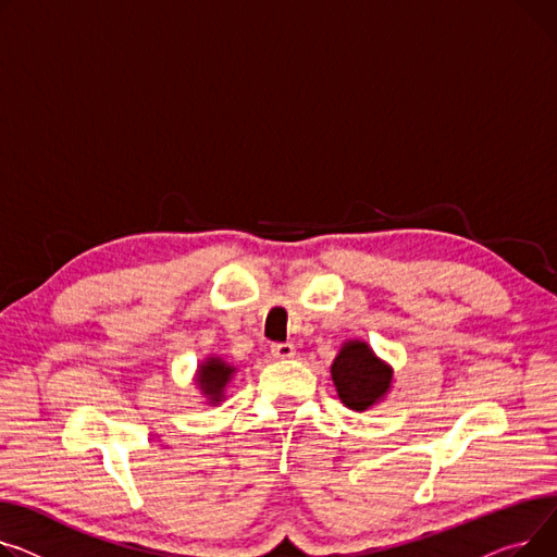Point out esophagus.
I'll list each match as a JSON object with an SVG mask.
<instances>
[{
  "label": "esophagus",
  "mask_w": 557,
  "mask_h": 557,
  "mask_svg": "<svg viewBox=\"0 0 557 557\" xmlns=\"http://www.w3.org/2000/svg\"><path fill=\"white\" fill-rule=\"evenodd\" d=\"M272 355L276 359H289L297 355V348H294L292 342H278V344H272Z\"/></svg>",
  "instance_id": "34e87169"
}]
</instances>
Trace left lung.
Returning <instances> with one entry per match:
<instances>
[{
	"mask_svg": "<svg viewBox=\"0 0 557 557\" xmlns=\"http://www.w3.org/2000/svg\"><path fill=\"white\" fill-rule=\"evenodd\" d=\"M331 373L342 403L355 411L377 403L391 384V369L364 342H348L335 357Z\"/></svg>",
	"mask_w": 557,
	"mask_h": 557,
	"instance_id": "8db88e82",
	"label": "left lung"
}]
</instances>
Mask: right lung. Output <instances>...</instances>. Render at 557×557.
<instances>
[{
    "label": "right lung",
    "instance_id": "add662e5",
    "mask_svg": "<svg viewBox=\"0 0 557 557\" xmlns=\"http://www.w3.org/2000/svg\"><path fill=\"white\" fill-rule=\"evenodd\" d=\"M232 373H234V369L232 367H226L222 359H218V357H213V359H209L207 364H202L200 367V375H198V382H200V386H202V391L207 396H211V400L213 403H220V398H222V388H224V384L228 382V377H232Z\"/></svg>",
    "mask_w": 557,
    "mask_h": 557
}]
</instances>
